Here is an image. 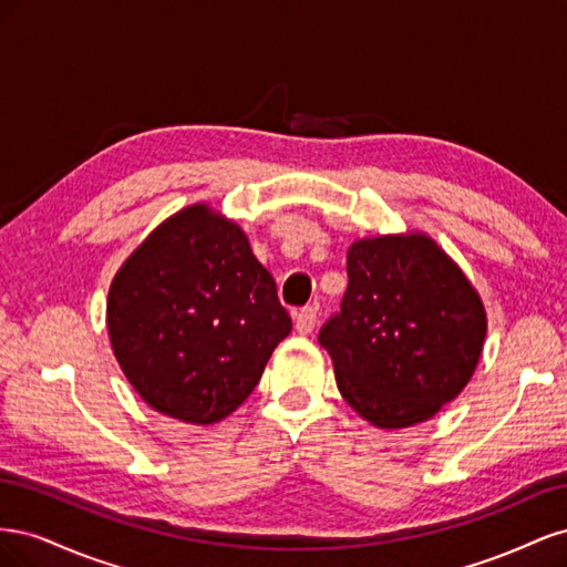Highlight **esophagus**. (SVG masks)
<instances>
[{
    "mask_svg": "<svg viewBox=\"0 0 567 567\" xmlns=\"http://www.w3.org/2000/svg\"><path fill=\"white\" fill-rule=\"evenodd\" d=\"M317 315H319V310H317L315 305L312 307H302L300 312H296V331L302 333V336L312 333L315 326H317Z\"/></svg>",
    "mask_w": 567,
    "mask_h": 567,
    "instance_id": "1",
    "label": "esophagus"
}]
</instances>
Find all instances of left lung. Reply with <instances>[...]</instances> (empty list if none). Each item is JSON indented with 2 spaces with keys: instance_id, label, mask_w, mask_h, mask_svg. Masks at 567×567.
Instances as JSON below:
<instances>
[{
  "instance_id": "8db88e82",
  "label": "left lung",
  "mask_w": 567,
  "mask_h": 567,
  "mask_svg": "<svg viewBox=\"0 0 567 567\" xmlns=\"http://www.w3.org/2000/svg\"><path fill=\"white\" fill-rule=\"evenodd\" d=\"M348 279L340 315L319 331L342 400L383 431L433 419L473 379L483 298L425 231L357 238Z\"/></svg>"
}]
</instances>
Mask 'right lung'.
I'll list each match as a JSON object with an SVG mask.
<instances>
[{"mask_svg": "<svg viewBox=\"0 0 567 567\" xmlns=\"http://www.w3.org/2000/svg\"><path fill=\"white\" fill-rule=\"evenodd\" d=\"M106 326L120 369L153 411L213 425L260 383L290 317L246 231L194 203L120 265Z\"/></svg>", "mask_w": 567, "mask_h": 567, "instance_id": "1", "label": "right lung"}]
</instances>
